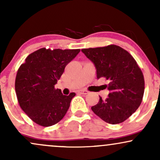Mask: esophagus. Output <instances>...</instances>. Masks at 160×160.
I'll return each instance as SVG.
<instances>
[{
  "label": "esophagus",
  "mask_w": 160,
  "mask_h": 160,
  "mask_svg": "<svg viewBox=\"0 0 160 160\" xmlns=\"http://www.w3.org/2000/svg\"><path fill=\"white\" fill-rule=\"evenodd\" d=\"M80 93H81V94H83V95H86V94H89V92L86 90V89H81V90H80Z\"/></svg>",
  "instance_id": "34e87169"
}]
</instances>
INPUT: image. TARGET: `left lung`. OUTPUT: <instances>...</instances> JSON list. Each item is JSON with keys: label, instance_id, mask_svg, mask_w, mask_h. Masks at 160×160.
<instances>
[{"label": "left lung", "instance_id": "1", "mask_svg": "<svg viewBox=\"0 0 160 160\" xmlns=\"http://www.w3.org/2000/svg\"><path fill=\"white\" fill-rule=\"evenodd\" d=\"M81 51L94 64L97 78H104L108 82V97L103 100L99 96L92 111L110 124L124 122L136 111L144 95V75L136 61L117 45Z\"/></svg>", "mask_w": 160, "mask_h": 160}]
</instances>
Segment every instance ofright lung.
Listing matches in <instances>:
<instances>
[{"label": "right lung", "mask_w": 160, "mask_h": 160, "mask_svg": "<svg viewBox=\"0 0 160 160\" xmlns=\"http://www.w3.org/2000/svg\"><path fill=\"white\" fill-rule=\"evenodd\" d=\"M80 49L41 48L31 53L17 71L15 89L22 111L37 124L47 127L65 117L74 92L55 89L65 66Z\"/></svg>", "instance_id": "right-lung-1"}]
</instances>
